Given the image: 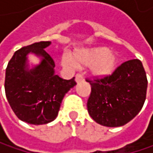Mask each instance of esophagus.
Instances as JSON below:
<instances>
[{
	"label": "esophagus",
	"instance_id": "1",
	"mask_svg": "<svg viewBox=\"0 0 153 153\" xmlns=\"http://www.w3.org/2000/svg\"><path fill=\"white\" fill-rule=\"evenodd\" d=\"M75 81L77 82L83 81V77H82V74H80V73H77V74H76V76H75Z\"/></svg>",
	"mask_w": 153,
	"mask_h": 153
}]
</instances>
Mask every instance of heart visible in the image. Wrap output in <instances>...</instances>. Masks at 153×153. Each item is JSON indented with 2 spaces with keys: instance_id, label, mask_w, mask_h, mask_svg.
<instances>
[{
  "instance_id": "1",
  "label": "heart",
  "mask_w": 153,
  "mask_h": 153,
  "mask_svg": "<svg viewBox=\"0 0 153 153\" xmlns=\"http://www.w3.org/2000/svg\"><path fill=\"white\" fill-rule=\"evenodd\" d=\"M64 66H91L92 73L96 77H105L112 73L117 64V57L104 47L81 48L75 50L72 56L65 52L62 56Z\"/></svg>"
}]
</instances>
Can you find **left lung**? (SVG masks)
I'll list each match as a JSON object with an SVG mask.
<instances>
[{
  "label": "left lung",
  "instance_id": "8db88e82",
  "mask_svg": "<svg viewBox=\"0 0 153 153\" xmlns=\"http://www.w3.org/2000/svg\"><path fill=\"white\" fill-rule=\"evenodd\" d=\"M86 81L91 84L88 113L102 126H124L144 105L148 81L140 59L122 63L111 75Z\"/></svg>",
  "mask_w": 153,
  "mask_h": 153
}]
</instances>
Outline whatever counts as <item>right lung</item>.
Instances as JSON below:
<instances>
[{"instance_id":"1","label":"right lung","mask_w":153,"mask_h":153,"mask_svg":"<svg viewBox=\"0 0 153 153\" xmlns=\"http://www.w3.org/2000/svg\"><path fill=\"white\" fill-rule=\"evenodd\" d=\"M50 41H41L14 52L5 72V94L16 117L32 125L53 121L62 99L76 84L74 77L63 80L55 74V63L45 48ZM34 53L41 58L39 65L29 70L27 55Z\"/></svg>"}]
</instances>
